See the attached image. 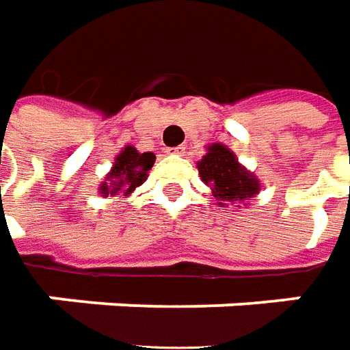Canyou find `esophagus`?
<instances>
[{
	"mask_svg": "<svg viewBox=\"0 0 350 350\" xmlns=\"http://www.w3.org/2000/svg\"><path fill=\"white\" fill-rule=\"evenodd\" d=\"M167 154H177V156H180V154H185V146L170 148V150H167Z\"/></svg>",
	"mask_w": 350,
	"mask_h": 350,
	"instance_id": "1",
	"label": "esophagus"
}]
</instances>
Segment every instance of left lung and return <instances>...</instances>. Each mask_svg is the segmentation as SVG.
<instances>
[{"label":"left lung","mask_w":350,"mask_h":350,"mask_svg":"<svg viewBox=\"0 0 350 350\" xmlns=\"http://www.w3.org/2000/svg\"><path fill=\"white\" fill-rule=\"evenodd\" d=\"M198 171L206 185H210L213 196L219 204H233L237 200L252 198L260 191L258 179L237 161L235 154L221 144H212L202 161H198Z\"/></svg>","instance_id":"8db88e82"}]
</instances>
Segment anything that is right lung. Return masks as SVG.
Here are the masks:
<instances>
[{
  "instance_id": "right-lung-1",
  "label": "right lung",
  "mask_w": 350,
  "mask_h": 350,
  "mask_svg": "<svg viewBox=\"0 0 350 350\" xmlns=\"http://www.w3.org/2000/svg\"><path fill=\"white\" fill-rule=\"evenodd\" d=\"M156 156L152 152L138 154L133 146H126L113 161V170L100 185L102 196H123L146 180V173L152 170Z\"/></svg>"
}]
</instances>
